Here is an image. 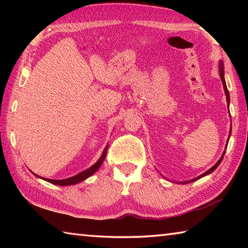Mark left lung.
Masks as SVG:
<instances>
[{"label":"left lung","instance_id":"1","mask_svg":"<svg viewBox=\"0 0 248 248\" xmlns=\"http://www.w3.org/2000/svg\"><path fill=\"white\" fill-rule=\"evenodd\" d=\"M219 72H220V78H221V81H222V84H223V89H224V93H225V96H226V102H228V105H230V94H229V91H228V87H226V83H225V78H224V66H223V62L222 61H220L219 62ZM231 132H232V128L230 129V133H229V139H230V137H231ZM229 139H228V142H226V146H228V143H229ZM224 153H225V151L223 152V154H222V156L220 157V159L219 161H217L215 165H213L211 169L210 170H208L207 171H205V173H203V174H201L200 176H198V177H196V178H194V179H190V180H186V182H179V184H188V183H191V182H195V180H197V179H200V178H202V177H204V176H207V175H209V174H211L213 170H215L217 166L220 165V163L222 162V159H223V156H224ZM175 183V182H174Z\"/></svg>","mask_w":248,"mask_h":248}]
</instances>
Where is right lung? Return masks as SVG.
I'll list each match as a JSON object with an SVG mask.
<instances>
[{"instance_id":"right-lung-1","label":"right lung","mask_w":248,"mask_h":248,"mask_svg":"<svg viewBox=\"0 0 248 248\" xmlns=\"http://www.w3.org/2000/svg\"><path fill=\"white\" fill-rule=\"evenodd\" d=\"M107 149H108V145H106V148H105V150L103 151V154L100 155L99 159H98L97 162L95 163L94 165H92V166L90 167V169H87V170H85L81 171V173H78V175L72 176V177H69V178H65V179H60V180H58V179L43 178V177H40V176L36 175V174H33V175L37 176V177H39V178H43L44 180H47V182L51 183V184H53V185H58V186H71V185H77V184H78V183L83 182V180H85V179H87L89 177H91V176L93 175V174L95 173V171H97V170L99 169V167L102 166V164H103V162H104L105 157H106Z\"/></svg>"}]
</instances>
